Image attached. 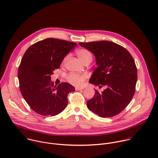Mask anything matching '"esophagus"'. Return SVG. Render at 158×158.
Here are the masks:
<instances>
[{
    "label": "esophagus",
    "instance_id": "1",
    "mask_svg": "<svg viewBox=\"0 0 158 158\" xmlns=\"http://www.w3.org/2000/svg\"><path fill=\"white\" fill-rule=\"evenodd\" d=\"M75 89H76V90H82L83 88H82V87H75Z\"/></svg>",
    "mask_w": 158,
    "mask_h": 158
}]
</instances>
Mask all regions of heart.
Masks as SVG:
<instances>
[{"instance_id":"heart-1","label":"heart","mask_w":158,"mask_h":158,"mask_svg":"<svg viewBox=\"0 0 158 158\" xmlns=\"http://www.w3.org/2000/svg\"><path fill=\"white\" fill-rule=\"evenodd\" d=\"M76 54L79 58L84 63H91L92 61V55L91 52L86 49H79L76 51ZM68 58L67 55L63 61V63H64ZM86 75L85 74H79L76 73H70L67 75L66 79L67 81L71 84L75 86H81L85 80L86 79Z\"/></svg>"}]
</instances>
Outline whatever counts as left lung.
I'll list each match as a JSON object with an SVG mask.
<instances>
[{
	"instance_id": "obj_1",
	"label": "left lung",
	"mask_w": 158,
	"mask_h": 158,
	"mask_svg": "<svg viewBox=\"0 0 158 158\" xmlns=\"http://www.w3.org/2000/svg\"><path fill=\"white\" fill-rule=\"evenodd\" d=\"M91 51L96 59L97 68L89 82L102 87L95 90L92 98L87 102L89 110L100 117H112L123 111L131 102L137 81V69L128 51L109 41L79 43Z\"/></svg>"
}]
</instances>
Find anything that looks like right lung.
Returning a JSON list of instances; mask_svg holds the SVG:
<instances>
[{
    "mask_svg": "<svg viewBox=\"0 0 158 158\" xmlns=\"http://www.w3.org/2000/svg\"><path fill=\"white\" fill-rule=\"evenodd\" d=\"M77 43L46 38L25 51L18 71L21 94L31 109L44 116H55L66 107L68 95L75 90L67 82L54 85L51 75Z\"/></svg>",
    "mask_w": 158,
    "mask_h": 158,
    "instance_id": "1",
    "label": "right lung"
}]
</instances>
